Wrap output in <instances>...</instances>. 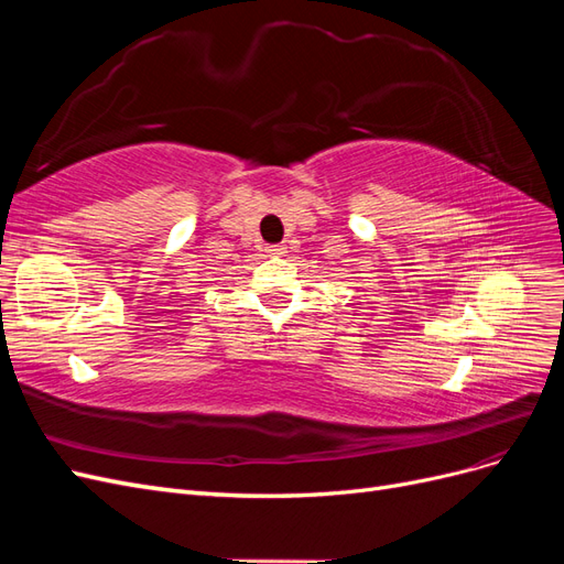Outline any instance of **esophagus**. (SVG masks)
<instances>
[{
    "mask_svg": "<svg viewBox=\"0 0 564 564\" xmlns=\"http://www.w3.org/2000/svg\"><path fill=\"white\" fill-rule=\"evenodd\" d=\"M284 249H286V247H282V245H270V247H265V251H268L270 256H280V253H284Z\"/></svg>",
    "mask_w": 564,
    "mask_h": 564,
    "instance_id": "obj_1",
    "label": "esophagus"
}]
</instances>
